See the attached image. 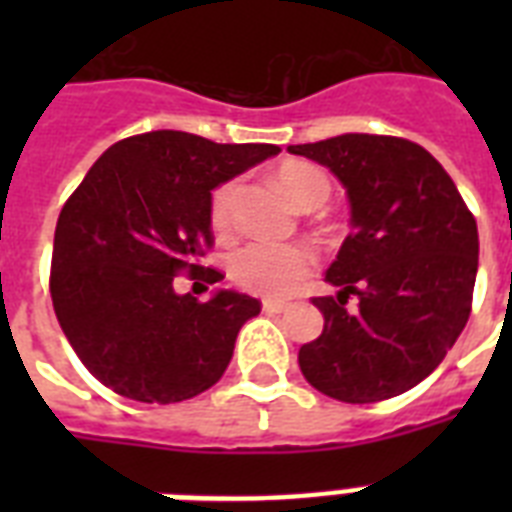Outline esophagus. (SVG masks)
Instances as JSON below:
<instances>
[{
  "label": "esophagus",
  "mask_w": 512,
  "mask_h": 512,
  "mask_svg": "<svg viewBox=\"0 0 512 512\" xmlns=\"http://www.w3.org/2000/svg\"><path fill=\"white\" fill-rule=\"evenodd\" d=\"M287 308H289V303H284V300H263L265 313H284Z\"/></svg>",
  "instance_id": "34e87169"
}]
</instances>
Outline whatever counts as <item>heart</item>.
Here are the masks:
<instances>
[{
  "mask_svg": "<svg viewBox=\"0 0 512 512\" xmlns=\"http://www.w3.org/2000/svg\"><path fill=\"white\" fill-rule=\"evenodd\" d=\"M281 191L287 193L297 207H313L324 204L332 191L329 177L308 162H284L276 170ZM233 193L236 185H217L209 199V220L215 231H228L231 225ZM316 255L305 244H276V241H252L241 247L231 260L233 281L247 292L263 297H287L292 295L303 279L311 273Z\"/></svg>",
  "mask_w": 512,
  "mask_h": 512,
  "instance_id": "1",
  "label": "heart"
}]
</instances>
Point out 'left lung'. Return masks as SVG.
I'll return each instance as SVG.
<instances>
[{
	"mask_svg": "<svg viewBox=\"0 0 512 512\" xmlns=\"http://www.w3.org/2000/svg\"><path fill=\"white\" fill-rule=\"evenodd\" d=\"M327 167L345 188L350 236L316 297L324 332L300 348L305 380L345 404H374L412 390L468 324L478 271L476 217L422 146L348 132L289 146ZM356 296L359 303L347 308Z\"/></svg>",
	"mask_w": 512,
	"mask_h": 512,
	"instance_id": "1",
	"label": "left lung"
}]
</instances>
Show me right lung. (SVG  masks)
<instances>
[{"label": "right lung", "instance_id": "1", "mask_svg": "<svg viewBox=\"0 0 512 512\" xmlns=\"http://www.w3.org/2000/svg\"><path fill=\"white\" fill-rule=\"evenodd\" d=\"M279 151L156 130L119 140L92 164L60 209L50 292L63 335L106 388L177 404L223 377L260 303L236 289L199 303L177 295L175 276H193L212 247V191ZM207 279L223 273L209 268Z\"/></svg>", "mask_w": 512, "mask_h": 512}]
</instances>
